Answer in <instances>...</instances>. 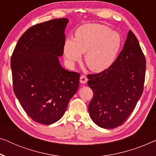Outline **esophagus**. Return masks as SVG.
<instances>
[{
  "instance_id": "34e87169",
  "label": "esophagus",
  "mask_w": 156,
  "mask_h": 156,
  "mask_svg": "<svg viewBox=\"0 0 156 156\" xmlns=\"http://www.w3.org/2000/svg\"><path fill=\"white\" fill-rule=\"evenodd\" d=\"M87 81V78L85 75H82L80 77V82L82 84H84V83H86Z\"/></svg>"
}]
</instances>
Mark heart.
<instances>
[{"label": "heart", "mask_w": 156, "mask_h": 156, "mask_svg": "<svg viewBox=\"0 0 156 156\" xmlns=\"http://www.w3.org/2000/svg\"><path fill=\"white\" fill-rule=\"evenodd\" d=\"M122 44L118 32L101 24H85L78 27L73 39H66L63 51L69 63L78 61L84 54L85 62L91 71L102 72L116 60Z\"/></svg>", "instance_id": "obj_1"}]
</instances>
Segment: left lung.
<instances>
[{
    "label": "left lung",
    "instance_id": "obj_1",
    "mask_svg": "<svg viewBox=\"0 0 156 156\" xmlns=\"http://www.w3.org/2000/svg\"><path fill=\"white\" fill-rule=\"evenodd\" d=\"M146 67L139 41L129 30L113 64L101 73L87 75V85L93 92L88 110L95 124L110 129L126 121L143 93Z\"/></svg>",
    "mask_w": 156,
    "mask_h": 156
}]
</instances>
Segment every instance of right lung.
Here are the masks:
<instances>
[{
	"instance_id": "obj_1",
	"label": "right lung",
	"mask_w": 156,
	"mask_h": 156,
	"mask_svg": "<svg viewBox=\"0 0 156 156\" xmlns=\"http://www.w3.org/2000/svg\"><path fill=\"white\" fill-rule=\"evenodd\" d=\"M69 20L54 19L30 27L10 59L13 90L32 120L49 125L63 117L77 92L80 74L61 66Z\"/></svg>"
}]
</instances>
